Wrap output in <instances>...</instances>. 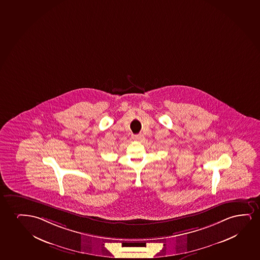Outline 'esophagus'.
Returning a JSON list of instances; mask_svg holds the SVG:
<instances>
[{"instance_id": "esophagus-1", "label": "esophagus", "mask_w": 260, "mask_h": 260, "mask_svg": "<svg viewBox=\"0 0 260 260\" xmlns=\"http://www.w3.org/2000/svg\"><path fill=\"white\" fill-rule=\"evenodd\" d=\"M144 138V136L142 135V134H138V135H134L133 137V139L137 140V141H139V140H141Z\"/></svg>"}]
</instances>
